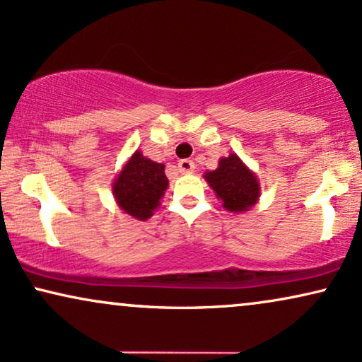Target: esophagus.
<instances>
[{
	"mask_svg": "<svg viewBox=\"0 0 362 362\" xmlns=\"http://www.w3.org/2000/svg\"><path fill=\"white\" fill-rule=\"evenodd\" d=\"M194 163H192L191 159H181V161L177 163V170H180L182 175H191V173L194 171Z\"/></svg>",
	"mask_w": 362,
	"mask_h": 362,
	"instance_id": "1",
	"label": "esophagus"
}]
</instances>
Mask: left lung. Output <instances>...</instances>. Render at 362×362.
<instances>
[{"label": "left lung", "mask_w": 362, "mask_h": 362, "mask_svg": "<svg viewBox=\"0 0 362 362\" xmlns=\"http://www.w3.org/2000/svg\"><path fill=\"white\" fill-rule=\"evenodd\" d=\"M204 180L231 213L250 211L259 199V180L236 153L219 159L214 171L204 173Z\"/></svg>", "instance_id": "8db88e82"}]
</instances>
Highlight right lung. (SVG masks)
I'll list each match as a JSON object with an SVG mask.
<instances>
[{"label":"right lung","instance_id":"1","mask_svg":"<svg viewBox=\"0 0 362 362\" xmlns=\"http://www.w3.org/2000/svg\"><path fill=\"white\" fill-rule=\"evenodd\" d=\"M168 185L170 181L164 175V164L134 151L112 181V196L124 214L146 221L161 204Z\"/></svg>","mask_w":362,"mask_h":362}]
</instances>
